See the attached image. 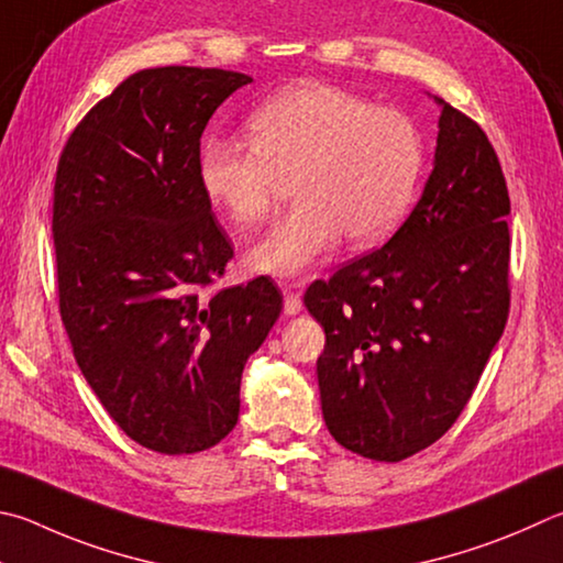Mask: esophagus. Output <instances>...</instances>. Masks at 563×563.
Returning <instances> with one entry per match:
<instances>
[{"label": "esophagus", "mask_w": 563, "mask_h": 563, "mask_svg": "<svg viewBox=\"0 0 563 563\" xmlns=\"http://www.w3.org/2000/svg\"><path fill=\"white\" fill-rule=\"evenodd\" d=\"M305 280H288L283 283V292H285V312L288 314H298L302 310V298H300V288Z\"/></svg>", "instance_id": "esophagus-1"}]
</instances>
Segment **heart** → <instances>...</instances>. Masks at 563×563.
<instances>
[{"mask_svg":"<svg viewBox=\"0 0 563 563\" xmlns=\"http://www.w3.org/2000/svg\"><path fill=\"white\" fill-rule=\"evenodd\" d=\"M246 140L203 142L199 187L249 229L290 184L295 207L249 251L251 268L273 275L308 271L342 236L354 249L384 241L411 209L423 169L421 132L406 112L327 84L265 100L246 120Z\"/></svg>","mask_w":563,"mask_h":563,"instance_id":"heart-1","label":"heart"}]
</instances>
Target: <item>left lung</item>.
Masks as SVG:
<instances>
[{"label": "left lung", "mask_w": 563, "mask_h": 563, "mask_svg": "<svg viewBox=\"0 0 563 563\" xmlns=\"http://www.w3.org/2000/svg\"><path fill=\"white\" fill-rule=\"evenodd\" d=\"M423 197L382 249L305 292L334 441L398 463L445 435L509 314V194L485 130L443 103Z\"/></svg>", "instance_id": "left-lung-1"}]
</instances>
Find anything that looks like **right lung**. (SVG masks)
<instances>
[{"label":"right lung","instance_id":"obj_1","mask_svg":"<svg viewBox=\"0 0 563 563\" xmlns=\"http://www.w3.org/2000/svg\"><path fill=\"white\" fill-rule=\"evenodd\" d=\"M251 76H128L66 140L54 184L60 320L122 433L199 453L239 421L241 374L283 308L271 278L217 290L233 243L199 187L201 132Z\"/></svg>","mask_w":563,"mask_h":563}]
</instances>
